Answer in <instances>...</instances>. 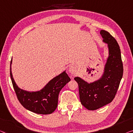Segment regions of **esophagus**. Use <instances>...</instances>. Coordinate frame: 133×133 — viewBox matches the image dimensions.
<instances>
[{
    "instance_id": "esophagus-1",
    "label": "esophagus",
    "mask_w": 133,
    "mask_h": 133,
    "mask_svg": "<svg viewBox=\"0 0 133 133\" xmlns=\"http://www.w3.org/2000/svg\"><path fill=\"white\" fill-rule=\"evenodd\" d=\"M69 72L71 74H75L77 72V68H76V66H74V65H72L69 68Z\"/></svg>"
}]
</instances>
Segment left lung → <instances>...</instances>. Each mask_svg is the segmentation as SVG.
I'll list each match as a JSON object with an SVG mask.
<instances>
[{"label": "left lung", "mask_w": 133, "mask_h": 133, "mask_svg": "<svg viewBox=\"0 0 133 133\" xmlns=\"http://www.w3.org/2000/svg\"><path fill=\"white\" fill-rule=\"evenodd\" d=\"M100 34L108 48V56L102 76L90 83L79 77L74 78L78 84L81 104L91 111L103 107L113 101L123 75L121 50L117 42L105 30H101Z\"/></svg>", "instance_id": "left-lung-1"}]
</instances>
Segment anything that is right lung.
<instances>
[{
  "label": "right lung",
  "instance_id": "obj_1",
  "mask_svg": "<svg viewBox=\"0 0 133 133\" xmlns=\"http://www.w3.org/2000/svg\"><path fill=\"white\" fill-rule=\"evenodd\" d=\"M12 62L10 75L16 95L21 105L28 111L38 114L47 115L54 112L58 103V96L61 89L71 79L64 71L46 84L40 90L30 91L20 89L14 80L12 73Z\"/></svg>",
  "mask_w": 133,
  "mask_h": 133
}]
</instances>
